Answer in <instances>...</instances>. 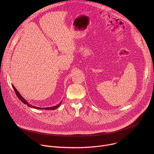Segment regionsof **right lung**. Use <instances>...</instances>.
<instances>
[{
	"mask_svg": "<svg viewBox=\"0 0 154 154\" xmlns=\"http://www.w3.org/2000/svg\"><path fill=\"white\" fill-rule=\"evenodd\" d=\"M12 86H13V89H14V91L16 92V95L17 96V97L19 98V99L23 102L24 104H27V105L28 106H29V107H32V108H36V109H52V110H54V109H55L56 108H58L59 106H60V104L61 103V101L58 104V105H55V106H51V107H46V108H40V107H38V106H33V105H30V104H29L26 100H25V99L23 97H22V96L20 94V93L17 91V90L16 89V88L14 87V86H13V85H12Z\"/></svg>",
	"mask_w": 154,
	"mask_h": 154,
	"instance_id": "1",
	"label": "right lung"
}]
</instances>
